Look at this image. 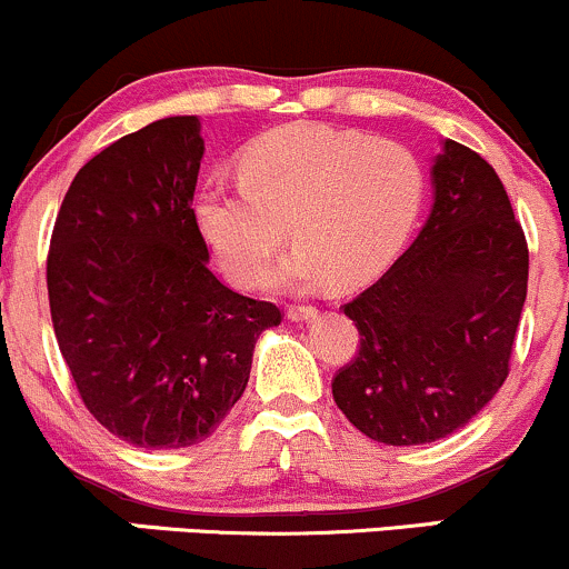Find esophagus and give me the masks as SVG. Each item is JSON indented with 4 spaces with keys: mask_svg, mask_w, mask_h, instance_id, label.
Returning a JSON list of instances; mask_svg holds the SVG:
<instances>
[{
    "mask_svg": "<svg viewBox=\"0 0 569 569\" xmlns=\"http://www.w3.org/2000/svg\"><path fill=\"white\" fill-rule=\"evenodd\" d=\"M286 316H289V321H293V323H307V321H312V318L318 316V310H316V307L291 305L289 310H286Z\"/></svg>",
    "mask_w": 569,
    "mask_h": 569,
    "instance_id": "esophagus-1",
    "label": "esophagus"
}]
</instances>
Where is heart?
<instances>
[{
  "label": "heart",
  "mask_w": 569,
  "mask_h": 569,
  "mask_svg": "<svg viewBox=\"0 0 569 569\" xmlns=\"http://www.w3.org/2000/svg\"><path fill=\"white\" fill-rule=\"evenodd\" d=\"M422 198L426 176L401 143L293 122L246 149L238 184H202L194 221L240 286L264 283L289 221L299 248L278 270V283L310 289L329 278L348 289L401 251Z\"/></svg>",
  "instance_id": "obj_1"
}]
</instances>
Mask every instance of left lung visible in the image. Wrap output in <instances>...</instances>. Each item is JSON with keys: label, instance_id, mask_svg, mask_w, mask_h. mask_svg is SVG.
Wrapping results in <instances>:
<instances>
[{"label": "left lung", "instance_id": "8db88e82", "mask_svg": "<svg viewBox=\"0 0 569 569\" xmlns=\"http://www.w3.org/2000/svg\"><path fill=\"white\" fill-rule=\"evenodd\" d=\"M433 206L407 251L345 305L361 348L331 382L369 439H447L492 401L527 299L530 253L495 168L452 139L430 166Z\"/></svg>", "mask_w": 569, "mask_h": 569}]
</instances>
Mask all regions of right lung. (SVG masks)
<instances>
[{"mask_svg":"<svg viewBox=\"0 0 569 569\" xmlns=\"http://www.w3.org/2000/svg\"><path fill=\"white\" fill-rule=\"evenodd\" d=\"M206 143L194 114L109 143L71 181L48 253L50 316L84 407L143 449L217 430L280 310L227 289L194 221Z\"/></svg>","mask_w":569,"mask_h":569,"instance_id":"right-lung-1","label":"right lung"}]
</instances>
